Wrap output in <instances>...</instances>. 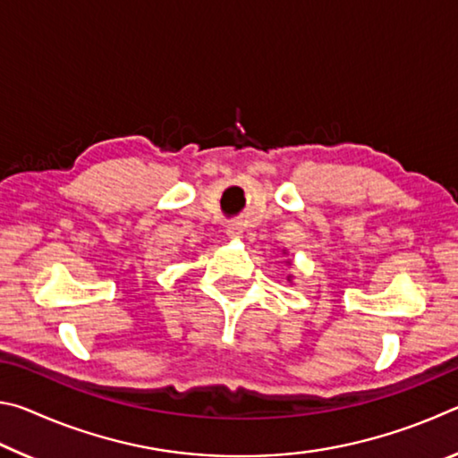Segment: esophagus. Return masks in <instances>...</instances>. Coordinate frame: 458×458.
I'll use <instances>...</instances> for the list:
<instances>
[{"label":"esophagus","instance_id":"34e87169","mask_svg":"<svg viewBox=\"0 0 458 458\" xmlns=\"http://www.w3.org/2000/svg\"><path fill=\"white\" fill-rule=\"evenodd\" d=\"M242 232H244L242 222H240V220H232V222H228V226H226V234H228L230 238H240V236H242Z\"/></svg>","mask_w":458,"mask_h":458}]
</instances>
